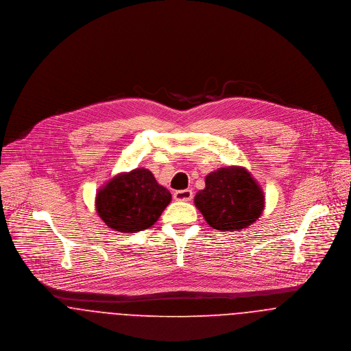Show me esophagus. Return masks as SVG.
Returning a JSON list of instances; mask_svg holds the SVG:
<instances>
[{
    "mask_svg": "<svg viewBox=\"0 0 351 351\" xmlns=\"http://www.w3.org/2000/svg\"><path fill=\"white\" fill-rule=\"evenodd\" d=\"M194 196L193 190H179V191H175L173 193V197L175 200H179V202H190Z\"/></svg>",
    "mask_w": 351,
    "mask_h": 351,
    "instance_id": "obj_1",
    "label": "esophagus"
}]
</instances>
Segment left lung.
Segmentation results:
<instances>
[{"label":"left lung","mask_w":351,"mask_h":351,"mask_svg":"<svg viewBox=\"0 0 351 351\" xmlns=\"http://www.w3.org/2000/svg\"><path fill=\"white\" fill-rule=\"evenodd\" d=\"M204 182L206 187L196 193L194 203L213 229L239 232L263 214L264 193L246 168H219Z\"/></svg>","instance_id":"obj_1"}]
</instances>
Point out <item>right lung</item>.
I'll return each mask as SVG.
<instances>
[{
    "label": "right lung",
    "mask_w": 351,
    "mask_h": 351,
    "mask_svg": "<svg viewBox=\"0 0 351 351\" xmlns=\"http://www.w3.org/2000/svg\"><path fill=\"white\" fill-rule=\"evenodd\" d=\"M171 193L149 169L137 168L110 179L95 197L101 219L119 233H137L156 223L169 204Z\"/></svg>",
    "instance_id": "1"
}]
</instances>
